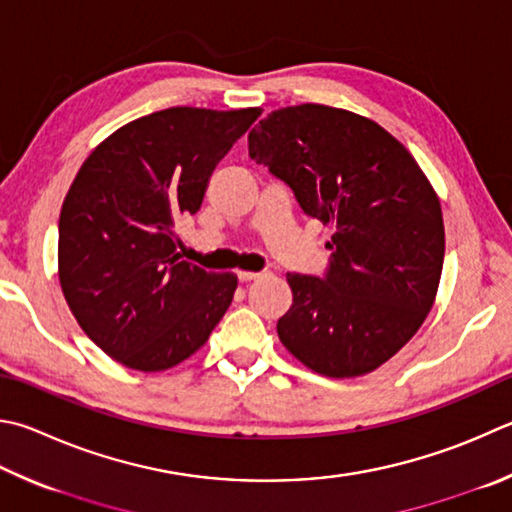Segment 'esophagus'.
I'll list each match as a JSON object with an SVG mask.
<instances>
[{
	"label": "esophagus",
	"instance_id": "esophagus-1",
	"mask_svg": "<svg viewBox=\"0 0 512 512\" xmlns=\"http://www.w3.org/2000/svg\"><path fill=\"white\" fill-rule=\"evenodd\" d=\"M237 277H239V282H255V280H259V277H262V273H250V271H237Z\"/></svg>",
	"mask_w": 512,
	"mask_h": 512
}]
</instances>
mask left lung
<instances>
[{
    "instance_id": "8db88e82",
    "label": "left lung",
    "mask_w": 512,
    "mask_h": 512,
    "mask_svg": "<svg viewBox=\"0 0 512 512\" xmlns=\"http://www.w3.org/2000/svg\"><path fill=\"white\" fill-rule=\"evenodd\" d=\"M250 159L331 224L329 271L288 273L277 336L315 374L353 378L396 356L430 313L445 255L441 203L414 156L374 120L327 105L271 111Z\"/></svg>"
}]
</instances>
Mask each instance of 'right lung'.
<instances>
[{
  "label": "right lung",
  "instance_id": "obj_1",
  "mask_svg": "<svg viewBox=\"0 0 512 512\" xmlns=\"http://www.w3.org/2000/svg\"><path fill=\"white\" fill-rule=\"evenodd\" d=\"M259 114L154 111L107 136L73 179L60 212V286L80 329L120 365H179L228 311L237 275L183 262L174 230Z\"/></svg>",
  "mask_w": 512,
  "mask_h": 512
}]
</instances>
